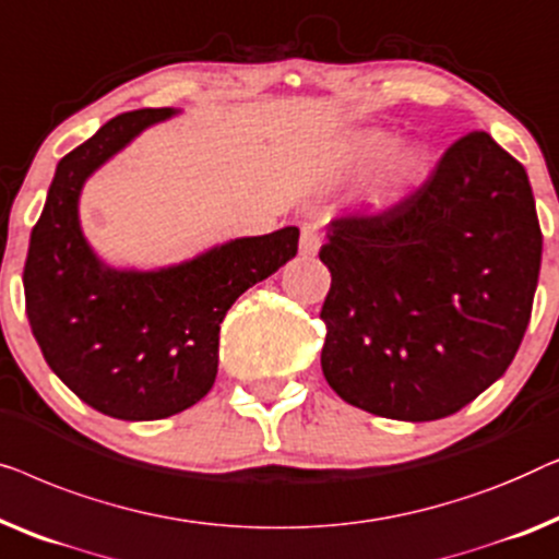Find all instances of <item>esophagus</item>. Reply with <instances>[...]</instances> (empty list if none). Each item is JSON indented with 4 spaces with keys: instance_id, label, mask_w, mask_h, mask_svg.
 <instances>
[{
    "instance_id": "1",
    "label": "esophagus",
    "mask_w": 559,
    "mask_h": 559,
    "mask_svg": "<svg viewBox=\"0 0 559 559\" xmlns=\"http://www.w3.org/2000/svg\"><path fill=\"white\" fill-rule=\"evenodd\" d=\"M301 255L304 258H313L319 253L321 248V233H319V225L317 223H306L301 227Z\"/></svg>"
}]
</instances>
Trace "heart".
<instances>
[{"label":"heart","mask_w":559,"mask_h":559,"mask_svg":"<svg viewBox=\"0 0 559 559\" xmlns=\"http://www.w3.org/2000/svg\"><path fill=\"white\" fill-rule=\"evenodd\" d=\"M365 202L374 212H392L420 190L433 167V154L423 141H400L395 131L367 126L352 131L342 144V167L347 171L371 169Z\"/></svg>","instance_id":"heart-1"}]
</instances>
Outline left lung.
I'll return each mask as SVG.
<instances>
[{"mask_svg":"<svg viewBox=\"0 0 559 559\" xmlns=\"http://www.w3.org/2000/svg\"><path fill=\"white\" fill-rule=\"evenodd\" d=\"M321 369L344 403L426 423L512 365L532 317L542 230L530 177L486 131L443 154L403 207L329 225Z\"/></svg>","mask_w":559,"mask_h":559,"instance_id":"8db88e82","label":"left lung"}]
</instances>
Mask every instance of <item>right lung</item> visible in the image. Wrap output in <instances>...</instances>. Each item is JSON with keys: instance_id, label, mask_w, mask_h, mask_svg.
<instances>
[{"instance_id": "right-lung-1", "label": "right lung", "mask_w": 559, "mask_h": 559, "mask_svg": "<svg viewBox=\"0 0 559 559\" xmlns=\"http://www.w3.org/2000/svg\"><path fill=\"white\" fill-rule=\"evenodd\" d=\"M177 114H121L62 156L29 235L22 283L43 357L85 405L119 420H162L200 403L215 384L227 309L298 250V227H281L154 271L100 261L78 215L85 179Z\"/></svg>"}]
</instances>
